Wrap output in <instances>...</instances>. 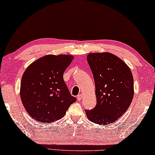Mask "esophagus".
<instances>
[{
    "instance_id": "34e87169",
    "label": "esophagus",
    "mask_w": 155,
    "mask_h": 155,
    "mask_svg": "<svg viewBox=\"0 0 155 155\" xmlns=\"http://www.w3.org/2000/svg\"><path fill=\"white\" fill-rule=\"evenodd\" d=\"M82 97V94H78V96H77V99H78V101H80V100H81Z\"/></svg>"
}]
</instances>
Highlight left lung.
I'll return each mask as SVG.
<instances>
[{"instance_id": "8db88e82", "label": "left lung", "mask_w": 155, "mask_h": 155, "mask_svg": "<svg viewBox=\"0 0 155 155\" xmlns=\"http://www.w3.org/2000/svg\"><path fill=\"white\" fill-rule=\"evenodd\" d=\"M95 83L97 105L86 110L88 119L108 125L118 120L130 107L134 96L132 72L124 61L109 52L87 56Z\"/></svg>"}]
</instances>
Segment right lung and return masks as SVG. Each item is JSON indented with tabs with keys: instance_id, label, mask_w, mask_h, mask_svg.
I'll use <instances>...</instances> for the list:
<instances>
[{
	"instance_id": "obj_1",
	"label": "right lung",
	"mask_w": 155,
	"mask_h": 155,
	"mask_svg": "<svg viewBox=\"0 0 155 155\" xmlns=\"http://www.w3.org/2000/svg\"><path fill=\"white\" fill-rule=\"evenodd\" d=\"M73 58L72 55H46L25 70L20 94L25 110L33 119L41 124L58 120L76 101L63 78Z\"/></svg>"
}]
</instances>
